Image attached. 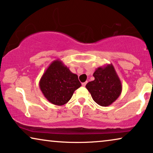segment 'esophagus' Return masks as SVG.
<instances>
[{
    "mask_svg": "<svg viewBox=\"0 0 153 153\" xmlns=\"http://www.w3.org/2000/svg\"><path fill=\"white\" fill-rule=\"evenodd\" d=\"M87 84V82H82V87H85V85Z\"/></svg>",
    "mask_w": 153,
    "mask_h": 153,
    "instance_id": "obj_1",
    "label": "esophagus"
}]
</instances>
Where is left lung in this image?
I'll return each mask as SVG.
<instances>
[{
    "label": "left lung",
    "instance_id": "1",
    "mask_svg": "<svg viewBox=\"0 0 153 153\" xmlns=\"http://www.w3.org/2000/svg\"><path fill=\"white\" fill-rule=\"evenodd\" d=\"M94 80L86 85L93 100L101 106H108L121 94L123 85L113 64L99 67L93 73Z\"/></svg>",
    "mask_w": 153,
    "mask_h": 153
}]
</instances>
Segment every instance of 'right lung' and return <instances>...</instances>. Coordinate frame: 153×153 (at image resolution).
<instances>
[{
	"instance_id": "add662e5",
	"label": "right lung",
	"mask_w": 153,
	"mask_h": 153,
	"mask_svg": "<svg viewBox=\"0 0 153 153\" xmlns=\"http://www.w3.org/2000/svg\"><path fill=\"white\" fill-rule=\"evenodd\" d=\"M80 86L78 75L71 72L59 59L51 63L39 82L44 97L51 103L56 105L66 104Z\"/></svg>"
}]
</instances>
